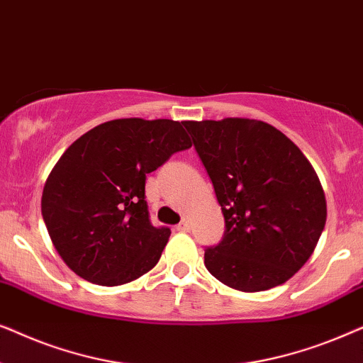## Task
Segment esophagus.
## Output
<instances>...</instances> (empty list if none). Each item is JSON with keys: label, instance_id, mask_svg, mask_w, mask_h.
<instances>
[{"label": "esophagus", "instance_id": "34e87169", "mask_svg": "<svg viewBox=\"0 0 363 363\" xmlns=\"http://www.w3.org/2000/svg\"><path fill=\"white\" fill-rule=\"evenodd\" d=\"M190 230V225H188L186 220H183L180 225H177V231H188Z\"/></svg>", "mask_w": 363, "mask_h": 363}]
</instances>
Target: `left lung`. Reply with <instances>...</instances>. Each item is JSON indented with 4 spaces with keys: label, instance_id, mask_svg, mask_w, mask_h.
Segmentation results:
<instances>
[{
    "label": "left lung",
    "instance_id": "1",
    "mask_svg": "<svg viewBox=\"0 0 363 363\" xmlns=\"http://www.w3.org/2000/svg\"><path fill=\"white\" fill-rule=\"evenodd\" d=\"M183 125L225 216L223 240L205 250L206 269L242 292L284 284L325 226V195L311 162L281 130L255 118Z\"/></svg>",
    "mask_w": 363,
    "mask_h": 363
}]
</instances>
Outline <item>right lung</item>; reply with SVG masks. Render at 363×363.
<instances>
[{"label":"right lung","mask_w":363,"mask_h":363,"mask_svg":"<svg viewBox=\"0 0 363 363\" xmlns=\"http://www.w3.org/2000/svg\"><path fill=\"white\" fill-rule=\"evenodd\" d=\"M190 147L180 122L133 117L94 127L62 153L44 185L41 213L77 276L121 286L157 264L172 231L148 220L145 180Z\"/></svg>","instance_id":"add662e5"}]
</instances>
